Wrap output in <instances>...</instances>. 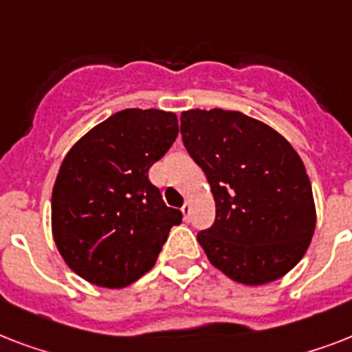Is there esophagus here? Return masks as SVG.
I'll return each mask as SVG.
<instances>
[{
  "label": "esophagus",
  "instance_id": "obj_1",
  "mask_svg": "<svg viewBox=\"0 0 352 352\" xmlns=\"http://www.w3.org/2000/svg\"><path fill=\"white\" fill-rule=\"evenodd\" d=\"M182 215H184V219H190V214H192V203L190 201H184V204H182Z\"/></svg>",
  "mask_w": 352,
  "mask_h": 352
}]
</instances>
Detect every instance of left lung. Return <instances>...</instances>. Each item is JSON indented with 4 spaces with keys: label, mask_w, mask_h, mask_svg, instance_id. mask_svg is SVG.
Instances as JSON below:
<instances>
[{
    "label": "left lung",
    "mask_w": 352,
    "mask_h": 352,
    "mask_svg": "<svg viewBox=\"0 0 352 352\" xmlns=\"http://www.w3.org/2000/svg\"><path fill=\"white\" fill-rule=\"evenodd\" d=\"M181 135L215 199L214 225L197 234L210 263L245 285L292 270L316 228L311 181L294 148L267 124L225 109L184 111Z\"/></svg>",
    "instance_id": "8db88e82"
}]
</instances>
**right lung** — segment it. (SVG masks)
<instances>
[{
	"mask_svg": "<svg viewBox=\"0 0 352 352\" xmlns=\"http://www.w3.org/2000/svg\"><path fill=\"white\" fill-rule=\"evenodd\" d=\"M177 133L175 113L124 109L65 155L52 190V235L80 278L122 289L153 267L182 212L166 206L148 171Z\"/></svg>",
	"mask_w": 352,
	"mask_h": 352,
	"instance_id": "1",
	"label": "right lung"
}]
</instances>
